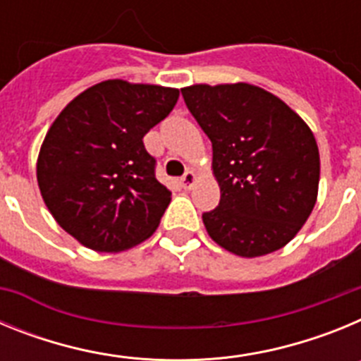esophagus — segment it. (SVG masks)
I'll return each mask as SVG.
<instances>
[{
  "instance_id": "1",
  "label": "esophagus",
  "mask_w": 361,
  "mask_h": 361,
  "mask_svg": "<svg viewBox=\"0 0 361 361\" xmlns=\"http://www.w3.org/2000/svg\"><path fill=\"white\" fill-rule=\"evenodd\" d=\"M193 183H195V173L191 170H188L186 173L183 175V178H180V184H183V188L190 190V188L193 186Z\"/></svg>"
}]
</instances>
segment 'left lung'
<instances>
[{
	"mask_svg": "<svg viewBox=\"0 0 361 361\" xmlns=\"http://www.w3.org/2000/svg\"><path fill=\"white\" fill-rule=\"evenodd\" d=\"M180 92L213 146L220 202L202 215L208 235L245 258L283 247L317 204L320 153L311 128L282 99L247 82Z\"/></svg>",
	"mask_w": 361,
	"mask_h": 361,
	"instance_id": "obj_1",
	"label": "left lung"
}]
</instances>
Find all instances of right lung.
I'll use <instances>...</instances> for the list:
<instances>
[{
  "instance_id": "right-lung-1",
  "label": "right lung",
  "mask_w": 361,
  "mask_h": 361,
  "mask_svg": "<svg viewBox=\"0 0 361 361\" xmlns=\"http://www.w3.org/2000/svg\"><path fill=\"white\" fill-rule=\"evenodd\" d=\"M177 88L108 79L70 101L37 157L41 197L56 222L94 251L152 237L171 200L142 137L168 117Z\"/></svg>"
}]
</instances>
